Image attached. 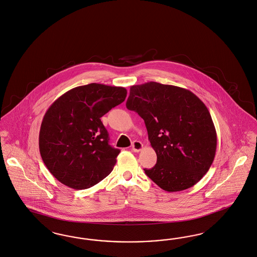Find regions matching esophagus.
<instances>
[{
	"mask_svg": "<svg viewBox=\"0 0 257 257\" xmlns=\"http://www.w3.org/2000/svg\"><path fill=\"white\" fill-rule=\"evenodd\" d=\"M144 148V144H142L141 142H138V141H136V142H134L133 144H132V149H133L134 152H140L142 149Z\"/></svg>",
	"mask_w": 257,
	"mask_h": 257,
	"instance_id": "obj_1",
	"label": "esophagus"
}]
</instances>
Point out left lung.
Instances as JSON below:
<instances>
[{"instance_id": "1", "label": "left lung", "mask_w": 257, "mask_h": 257, "mask_svg": "<svg viewBox=\"0 0 257 257\" xmlns=\"http://www.w3.org/2000/svg\"><path fill=\"white\" fill-rule=\"evenodd\" d=\"M126 107L144 118L157 154V164L145 174L168 192L196 185L212 165L217 146L204 102L186 89L151 81L131 86Z\"/></svg>"}]
</instances>
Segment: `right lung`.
Returning <instances> with one entry per match:
<instances>
[{"label": "right lung", "instance_id": "obj_1", "mask_svg": "<svg viewBox=\"0 0 257 257\" xmlns=\"http://www.w3.org/2000/svg\"><path fill=\"white\" fill-rule=\"evenodd\" d=\"M123 87L91 83L65 92L45 113L39 133L42 160L63 185L86 189L113 170V148L100 117L123 102Z\"/></svg>", "mask_w": 257, "mask_h": 257}]
</instances>
